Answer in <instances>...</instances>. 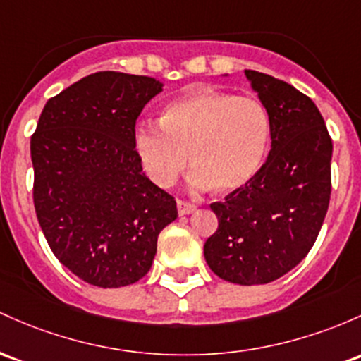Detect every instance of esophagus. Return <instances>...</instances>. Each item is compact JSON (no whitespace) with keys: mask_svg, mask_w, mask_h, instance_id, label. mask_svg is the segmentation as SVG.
Here are the masks:
<instances>
[{"mask_svg":"<svg viewBox=\"0 0 361 361\" xmlns=\"http://www.w3.org/2000/svg\"><path fill=\"white\" fill-rule=\"evenodd\" d=\"M176 205H178V214H180V216H188V214H192L197 209L195 204H192V202H187V200H178Z\"/></svg>","mask_w":361,"mask_h":361,"instance_id":"1","label":"esophagus"}]
</instances>
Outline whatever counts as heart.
<instances>
[{"label": "heart", "instance_id": "obj_1", "mask_svg": "<svg viewBox=\"0 0 361 361\" xmlns=\"http://www.w3.org/2000/svg\"><path fill=\"white\" fill-rule=\"evenodd\" d=\"M161 125H142L135 144L150 180L169 187L193 166V190L214 187L231 195L247 187L262 166L271 120L265 106L253 97L197 87L166 104Z\"/></svg>", "mask_w": 361, "mask_h": 361}]
</instances>
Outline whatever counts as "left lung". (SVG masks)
<instances>
[{"label":"left lung","mask_w":361,"mask_h":361,"mask_svg":"<svg viewBox=\"0 0 361 361\" xmlns=\"http://www.w3.org/2000/svg\"><path fill=\"white\" fill-rule=\"evenodd\" d=\"M271 120V152L255 178L211 209L219 226L204 245L221 279L267 284L314 247L331 199L332 140L310 97L283 80L245 70Z\"/></svg>","instance_id":"1"}]
</instances>
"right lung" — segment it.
<instances>
[{"label":"right lung","mask_w":361,"mask_h":361,"mask_svg":"<svg viewBox=\"0 0 361 361\" xmlns=\"http://www.w3.org/2000/svg\"><path fill=\"white\" fill-rule=\"evenodd\" d=\"M156 78L97 71L46 102L30 138L34 205L56 259L99 288L149 272L176 202L145 176L135 121Z\"/></svg>","instance_id":"1"}]
</instances>
